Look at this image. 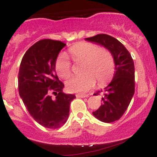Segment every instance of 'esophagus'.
<instances>
[{
    "label": "esophagus",
    "instance_id": "esophagus-1",
    "mask_svg": "<svg viewBox=\"0 0 157 157\" xmlns=\"http://www.w3.org/2000/svg\"><path fill=\"white\" fill-rule=\"evenodd\" d=\"M77 97H80V98H84V97H87V94H79L76 95Z\"/></svg>",
    "mask_w": 157,
    "mask_h": 157
}]
</instances>
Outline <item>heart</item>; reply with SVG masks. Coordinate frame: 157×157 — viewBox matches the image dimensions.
<instances>
[{
    "label": "heart",
    "instance_id": "1",
    "mask_svg": "<svg viewBox=\"0 0 157 157\" xmlns=\"http://www.w3.org/2000/svg\"><path fill=\"white\" fill-rule=\"evenodd\" d=\"M75 63H84L81 77H75L66 81V89L70 92L86 93L94 86L96 80L103 86L111 80L115 71V61L109 50L102 48L92 43L81 42L68 49ZM57 75L67 79L71 74V63L63 54L56 59L55 64Z\"/></svg>",
    "mask_w": 157,
    "mask_h": 157
}]
</instances>
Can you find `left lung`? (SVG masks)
Masks as SVG:
<instances>
[{"instance_id":"1","label":"left lung","mask_w":157,"mask_h":157,"mask_svg":"<svg viewBox=\"0 0 157 157\" xmlns=\"http://www.w3.org/2000/svg\"><path fill=\"white\" fill-rule=\"evenodd\" d=\"M86 40L102 45L112 54L115 61L113 80L103 91L102 103L93 114L100 121L113 122L120 120L130 104L135 91L134 63L131 54L118 40L105 34H100L86 38Z\"/></svg>"}]
</instances>
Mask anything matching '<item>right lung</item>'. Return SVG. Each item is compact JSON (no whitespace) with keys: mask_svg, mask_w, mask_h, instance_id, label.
<instances>
[{"mask_svg":"<svg viewBox=\"0 0 157 157\" xmlns=\"http://www.w3.org/2000/svg\"><path fill=\"white\" fill-rule=\"evenodd\" d=\"M66 45L51 39L39 40L27 50L20 66V96L34 120L47 128L57 129L66 123L70 104L76 98L63 92L64 84L55 73L56 59Z\"/></svg>","mask_w":157,"mask_h":157,"instance_id":"right-lung-1","label":"right lung"}]
</instances>
